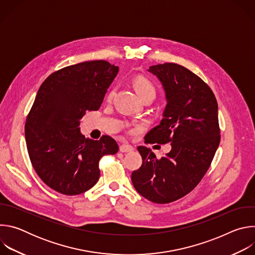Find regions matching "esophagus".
<instances>
[{"label":"esophagus","mask_w":255,"mask_h":255,"mask_svg":"<svg viewBox=\"0 0 255 255\" xmlns=\"http://www.w3.org/2000/svg\"><path fill=\"white\" fill-rule=\"evenodd\" d=\"M134 150V147L130 144H122L120 145V151L121 152H131Z\"/></svg>","instance_id":"esophagus-1"}]
</instances>
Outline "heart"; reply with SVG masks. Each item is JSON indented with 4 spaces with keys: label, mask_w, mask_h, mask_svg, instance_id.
I'll list each match as a JSON object with an SVG mask.
<instances>
[{
    "label": "heart",
    "mask_w": 255,
    "mask_h": 255,
    "mask_svg": "<svg viewBox=\"0 0 255 255\" xmlns=\"http://www.w3.org/2000/svg\"><path fill=\"white\" fill-rule=\"evenodd\" d=\"M134 87H135L137 94L139 95V97L141 99L144 97H152L154 99V97L156 95V89H155V86L153 85V83L144 77L136 78L134 81ZM115 92H116V90L113 89L110 93H109V95H108L109 100H111L114 97Z\"/></svg>",
    "instance_id": "obj_1"
}]
</instances>
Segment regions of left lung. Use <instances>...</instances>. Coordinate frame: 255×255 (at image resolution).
Wrapping results in <instances>:
<instances>
[{
	"label": "left lung",
	"instance_id": "8db88e82",
	"mask_svg": "<svg viewBox=\"0 0 255 255\" xmlns=\"http://www.w3.org/2000/svg\"><path fill=\"white\" fill-rule=\"evenodd\" d=\"M148 71L160 81L166 106L145 142H170L171 150L158 159L150 148L138 146L143 161L131 179L142 197L167 204L193 191L210 167L221 138L218 104L210 87L185 66L167 62Z\"/></svg>",
	"mask_w": 255,
	"mask_h": 255
}]
</instances>
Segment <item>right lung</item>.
Masks as SVG:
<instances>
[{"instance_id":"add662e5","label":"right lung","mask_w":255,"mask_h":255,"mask_svg":"<svg viewBox=\"0 0 255 255\" xmlns=\"http://www.w3.org/2000/svg\"><path fill=\"white\" fill-rule=\"evenodd\" d=\"M119 71L106 60L85 61L51 74L40 86L25 124L31 163L52 190L67 196L93 188L100 178V159L119 150L103 135L86 138L80 131L87 111H97Z\"/></svg>"}]
</instances>
